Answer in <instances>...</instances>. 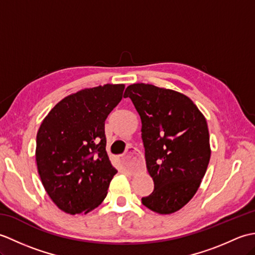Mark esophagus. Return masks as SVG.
<instances>
[{"label": "esophagus", "mask_w": 255, "mask_h": 255, "mask_svg": "<svg viewBox=\"0 0 255 255\" xmlns=\"http://www.w3.org/2000/svg\"><path fill=\"white\" fill-rule=\"evenodd\" d=\"M122 165L128 171H137L141 165V155L134 147H128L127 152L122 158Z\"/></svg>", "instance_id": "obj_1"}]
</instances>
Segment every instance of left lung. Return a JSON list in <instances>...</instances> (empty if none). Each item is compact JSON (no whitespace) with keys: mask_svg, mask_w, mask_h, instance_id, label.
<instances>
[{"mask_svg":"<svg viewBox=\"0 0 255 255\" xmlns=\"http://www.w3.org/2000/svg\"><path fill=\"white\" fill-rule=\"evenodd\" d=\"M129 97L141 118L145 164L154 183L142 204L169 215L184 207L202 183L210 160L209 131L193 101L152 84L129 85Z\"/></svg>","mask_w":255,"mask_h":255,"instance_id":"obj_1","label":"left lung"}]
</instances>
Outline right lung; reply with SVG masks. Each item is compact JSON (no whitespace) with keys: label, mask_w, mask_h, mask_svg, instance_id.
Returning a JSON list of instances; mask_svg holds the SVG:
<instances>
[{"label":"right lung","mask_w":255,"mask_h":255,"mask_svg":"<svg viewBox=\"0 0 255 255\" xmlns=\"http://www.w3.org/2000/svg\"><path fill=\"white\" fill-rule=\"evenodd\" d=\"M124 84L84 89L64 97L42 121L36 162L47 194L70 215L101 205L117 170L106 152L105 121L123 99Z\"/></svg>","instance_id":"1"}]
</instances>
